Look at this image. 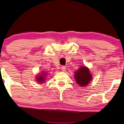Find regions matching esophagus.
<instances>
[{"mask_svg":"<svg viewBox=\"0 0 124 124\" xmlns=\"http://www.w3.org/2000/svg\"><path fill=\"white\" fill-rule=\"evenodd\" d=\"M61 70H62V71H66V67L62 66Z\"/></svg>","mask_w":124,"mask_h":124,"instance_id":"esophagus-1","label":"esophagus"}]
</instances>
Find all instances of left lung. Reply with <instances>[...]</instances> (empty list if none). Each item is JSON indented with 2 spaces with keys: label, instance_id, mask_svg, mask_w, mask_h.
Wrapping results in <instances>:
<instances>
[{
  "label": "left lung",
  "instance_id": "8db88e82",
  "mask_svg": "<svg viewBox=\"0 0 124 124\" xmlns=\"http://www.w3.org/2000/svg\"><path fill=\"white\" fill-rule=\"evenodd\" d=\"M74 74L75 81L81 87L86 86L92 79V75L87 67H80Z\"/></svg>",
  "mask_w": 124,
  "mask_h": 124
}]
</instances>
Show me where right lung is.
I'll return each mask as SVG.
<instances>
[{"label": "right lung", "mask_w": 124, "mask_h": 124, "mask_svg": "<svg viewBox=\"0 0 124 124\" xmlns=\"http://www.w3.org/2000/svg\"><path fill=\"white\" fill-rule=\"evenodd\" d=\"M46 75L47 73L46 72L42 71L41 73L39 74L38 75H37L36 79V81L39 84H43L46 81Z\"/></svg>", "instance_id": "1"}]
</instances>
